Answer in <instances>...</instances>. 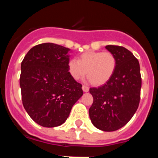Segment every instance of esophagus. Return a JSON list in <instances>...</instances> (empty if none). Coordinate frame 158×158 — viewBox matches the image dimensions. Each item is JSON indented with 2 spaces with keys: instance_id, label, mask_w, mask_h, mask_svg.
<instances>
[{
  "instance_id": "obj_1",
  "label": "esophagus",
  "mask_w": 158,
  "mask_h": 158,
  "mask_svg": "<svg viewBox=\"0 0 158 158\" xmlns=\"http://www.w3.org/2000/svg\"><path fill=\"white\" fill-rule=\"evenodd\" d=\"M82 90H83V92H85V93H88L89 90V87H87V86L82 85Z\"/></svg>"
}]
</instances>
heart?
<instances>
[{"label":"heart","mask_w":158,"mask_h":158,"mask_svg":"<svg viewBox=\"0 0 158 158\" xmlns=\"http://www.w3.org/2000/svg\"><path fill=\"white\" fill-rule=\"evenodd\" d=\"M116 65V58L111 53L90 51L81 54L78 60H69L68 71L74 80H79L86 73L93 85L100 86L112 77Z\"/></svg>","instance_id":"heart-1"}]
</instances>
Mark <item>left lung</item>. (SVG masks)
Wrapping results in <instances>:
<instances>
[{"mask_svg": "<svg viewBox=\"0 0 158 158\" xmlns=\"http://www.w3.org/2000/svg\"><path fill=\"white\" fill-rule=\"evenodd\" d=\"M105 48L115 56L116 69L112 77L98 88H90L93 103L89 108L92 123L103 131H115L125 126L139 107L142 78L139 62L123 47Z\"/></svg>", "mask_w": 158, "mask_h": 158, "instance_id": "1", "label": "left lung"}]
</instances>
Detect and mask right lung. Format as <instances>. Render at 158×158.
Returning <instances> with one entry per match:
<instances>
[{"instance_id": "obj_1", "label": "right lung", "mask_w": 158, "mask_h": 158, "mask_svg": "<svg viewBox=\"0 0 158 158\" xmlns=\"http://www.w3.org/2000/svg\"><path fill=\"white\" fill-rule=\"evenodd\" d=\"M70 49L46 43L32 47L21 63L19 85L29 116L44 127L65 122L83 95L82 85L68 71Z\"/></svg>"}]
</instances>
